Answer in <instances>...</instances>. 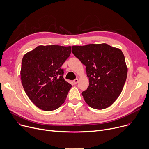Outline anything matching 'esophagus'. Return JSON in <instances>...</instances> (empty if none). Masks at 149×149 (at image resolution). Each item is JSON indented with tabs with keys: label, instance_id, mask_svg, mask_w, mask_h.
<instances>
[{
	"label": "esophagus",
	"instance_id": "esophagus-1",
	"mask_svg": "<svg viewBox=\"0 0 149 149\" xmlns=\"http://www.w3.org/2000/svg\"><path fill=\"white\" fill-rule=\"evenodd\" d=\"M73 82H74V84H77V82H78V79H74L73 81Z\"/></svg>",
	"mask_w": 149,
	"mask_h": 149
}]
</instances>
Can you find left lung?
<instances>
[{
	"label": "left lung",
	"instance_id": "1",
	"mask_svg": "<svg viewBox=\"0 0 149 149\" xmlns=\"http://www.w3.org/2000/svg\"><path fill=\"white\" fill-rule=\"evenodd\" d=\"M74 55L86 66L89 86L82 93L85 102L96 109L114 103L123 90L127 68L122 51L106 43L72 46Z\"/></svg>",
	"mask_w": 149,
	"mask_h": 149
}]
</instances>
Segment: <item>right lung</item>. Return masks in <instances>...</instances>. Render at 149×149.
<instances>
[{
	"label": "right lung",
	"instance_id": "add662e5",
	"mask_svg": "<svg viewBox=\"0 0 149 149\" xmlns=\"http://www.w3.org/2000/svg\"><path fill=\"white\" fill-rule=\"evenodd\" d=\"M72 52L71 46H39L26 53L20 76L25 93L40 109L51 111L64 103L72 85L61 68Z\"/></svg>",
	"mask_w": 149,
	"mask_h": 149
}]
</instances>
